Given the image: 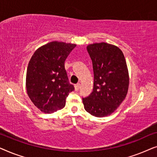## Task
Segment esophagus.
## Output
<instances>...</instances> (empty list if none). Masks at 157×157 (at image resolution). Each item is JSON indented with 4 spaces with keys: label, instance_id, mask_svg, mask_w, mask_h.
<instances>
[{
    "label": "esophagus",
    "instance_id": "1",
    "mask_svg": "<svg viewBox=\"0 0 157 157\" xmlns=\"http://www.w3.org/2000/svg\"><path fill=\"white\" fill-rule=\"evenodd\" d=\"M74 87H75V90H76V91H78L79 89L81 88V84L80 83H77V84L74 86Z\"/></svg>",
    "mask_w": 157,
    "mask_h": 157
}]
</instances>
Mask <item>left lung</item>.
I'll return each mask as SVG.
<instances>
[{"mask_svg": "<svg viewBox=\"0 0 157 157\" xmlns=\"http://www.w3.org/2000/svg\"><path fill=\"white\" fill-rule=\"evenodd\" d=\"M93 64L94 89L83 98L85 110L96 117L114 112L125 99L129 77L124 53L119 47L107 43L87 46Z\"/></svg>", "mask_w": 157, "mask_h": 157, "instance_id": "8db88e82", "label": "left lung"}]
</instances>
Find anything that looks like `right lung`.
<instances>
[{"mask_svg": "<svg viewBox=\"0 0 157 157\" xmlns=\"http://www.w3.org/2000/svg\"><path fill=\"white\" fill-rule=\"evenodd\" d=\"M76 44L52 41L38 48L30 60L26 73V91L33 104L42 112L51 113L63 109L70 84L64 62Z\"/></svg>", "mask_w": 157, "mask_h": 157, "instance_id": "1", "label": "right lung"}]
</instances>
